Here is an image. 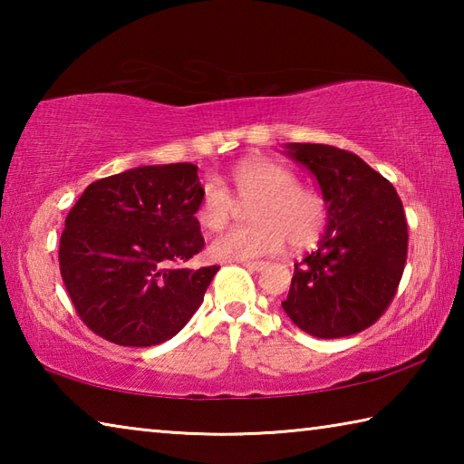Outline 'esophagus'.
I'll return each instance as SVG.
<instances>
[{
  "label": "esophagus",
  "mask_w": 464,
  "mask_h": 464,
  "mask_svg": "<svg viewBox=\"0 0 464 464\" xmlns=\"http://www.w3.org/2000/svg\"><path fill=\"white\" fill-rule=\"evenodd\" d=\"M239 264L246 266V268L251 272H260L266 266V262H260V260H239Z\"/></svg>",
  "instance_id": "1"
}]
</instances>
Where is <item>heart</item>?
Instances as JSON below:
<instances>
[{
    "mask_svg": "<svg viewBox=\"0 0 464 464\" xmlns=\"http://www.w3.org/2000/svg\"><path fill=\"white\" fill-rule=\"evenodd\" d=\"M231 191L239 204L249 207L246 227H233L210 241L215 260H247L270 256L285 241L293 247H307L324 231L327 208L317 190L298 184L295 171L270 160H246L231 171ZM227 186L208 178L200 188L196 218L208 231L223 229L233 217L235 203Z\"/></svg>",
    "mask_w": 464,
    "mask_h": 464,
    "instance_id": "obj_1",
    "label": "heart"
}]
</instances>
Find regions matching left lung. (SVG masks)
Masks as SVG:
<instances>
[{
  "label": "left lung",
  "mask_w": 464,
  "mask_h": 464,
  "mask_svg": "<svg viewBox=\"0 0 464 464\" xmlns=\"http://www.w3.org/2000/svg\"><path fill=\"white\" fill-rule=\"evenodd\" d=\"M286 149L317 178L327 229L319 247L295 264L282 309L324 340L364 332L387 311L403 276L410 241L403 202L352 151L319 143Z\"/></svg>",
  "instance_id": "obj_1"
}]
</instances>
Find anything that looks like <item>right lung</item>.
I'll list each match as a JSON object with an SVG mask.
<instances>
[{
    "label": "right lung",
    "mask_w": 464,
    "mask_h": 464,
    "mask_svg": "<svg viewBox=\"0 0 464 464\" xmlns=\"http://www.w3.org/2000/svg\"><path fill=\"white\" fill-rule=\"evenodd\" d=\"M200 188L194 163L135 168L85 188L65 218L59 268L93 334L147 348L200 307L218 266L179 268L204 247Z\"/></svg>",
    "instance_id": "right-lung-1"
}]
</instances>
